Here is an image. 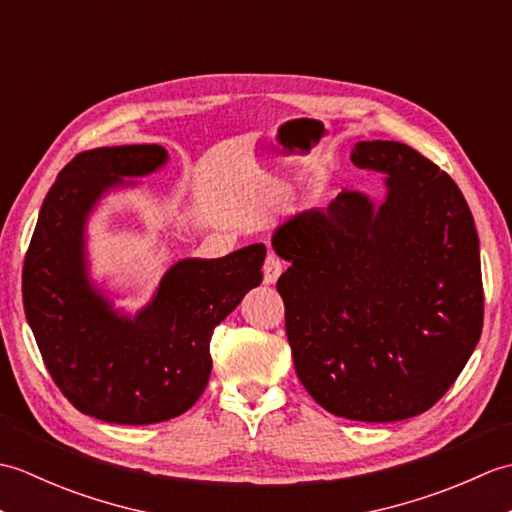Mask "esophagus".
I'll return each mask as SVG.
<instances>
[{"label": "esophagus", "instance_id": "1", "mask_svg": "<svg viewBox=\"0 0 512 512\" xmlns=\"http://www.w3.org/2000/svg\"><path fill=\"white\" fill-rule=\"evenodd\" d=\"M281 273H284V264H281V259L275 253H268L264 262V284H275Z\"/></svg>", "mask_w": 512, "mask_h": 512}]
</instances>
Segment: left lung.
Here are the masks:
<instances>
[{"instance_id": "left-lung-1", "label": "left lung", "mask_w": 512, "mask_h": 512, "mask_svg": "<svg viewBox=\"0 0 512 512\" xmlns=\"http://www.w3.org/2000/svg\"><path fill=\"white\" fill-rule=\"evenodd\" d=\"M385 173V200L341 191L292 215L273 248L297 376L334 416L396 422L431 409L469 361L484 323L480 239L447 173L396 140L356 143Z\"/></svg>"}]
</instances>
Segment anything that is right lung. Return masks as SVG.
<instances>
[{"label":"right lung","instance_id":"obj_1","mask_svg":"<svg viewBox=\"0 0 512 512\" xmlns=\"http://www.w3.org/2000/svg\"><path fill=\"white\" fill-rule=\"evenodd\" d=\"M160 145L83 151L52 184L32 233L21 292L54 383L85 416L154 424L193 407L211 376V334L250 288L262 284L264 244L220 259H182L136 317L112 308L88 277L85 224L123 178L158 171Z\"/></svg>","mask_w":512,"mask_h":512}]
</instances>
